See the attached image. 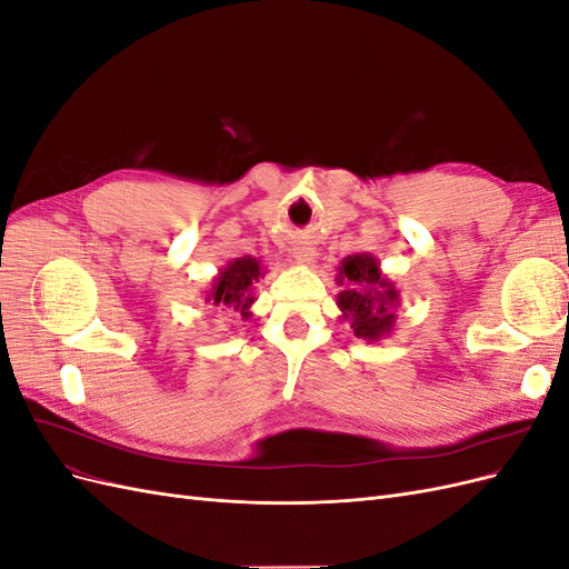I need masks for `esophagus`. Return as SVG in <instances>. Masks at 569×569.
I'll use <instances>...</instances> for the list:
<instances>
[{"label":"esophagus","mask_w":569,"mask_h":569,"mask_svg":"<svg viewBox=\"0 0 569 569\" xmlns=\"http://www.w3.org/2000/svg\"><path fill=\"white\" fill-rule=\"evenodd\" d=\"M316 258V251L311 249V247H306V244H301V247H297L295 249V261L297 263H301V266H308Z\"/></svg>","instance_id":"1"}]
</instances>
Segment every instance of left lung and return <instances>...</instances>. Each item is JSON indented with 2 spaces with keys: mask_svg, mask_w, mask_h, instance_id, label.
Listing matches in <instances>:
<instances>
[{
  "mask_svg": "<svg viewBox=\"0 0 569 569\" xmlns=\"http://www.w3.org/2000/svg\"><path fill=\"white\" fill-rule=\"evenodd\" d=\"M337 280L343 284L337 306L343 318L351 320L353 335L368 341L389 335L396 320L393 306H399V289L385 278L377 258L370 253L347 256L339 266Z\"/></svg>",
  "mask_w": 569,
  "mask_h": 569,
  "instance_id": "8db88e82",
  "label": "left lung"
}]
</instances>
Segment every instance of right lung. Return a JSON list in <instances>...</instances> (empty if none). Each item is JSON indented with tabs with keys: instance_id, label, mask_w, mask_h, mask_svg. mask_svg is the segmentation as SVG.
I'll return each mask as SVG.
<instances>
[{
	"instance_id": "add662e5",
	"label": "right lung",
	"mask_w": 569,
	"mask_h": 569,
	"mask_svg": "<svg viewBox=\"0 0 569 569\" xmlns=\"http://www.w3.org/2000/svg\"><path fill=\"white\" fill-rule=\"evenodd\" d=\"M261 274L263 270L256 258L251 256L234 258L232 263H228L218 272V278L213 280V287L209 291V297H206V301H211L213 306L234 308V311H242V316L249 318V306L253 303L251 289Z\"/></svg>"
}]
</instances>
